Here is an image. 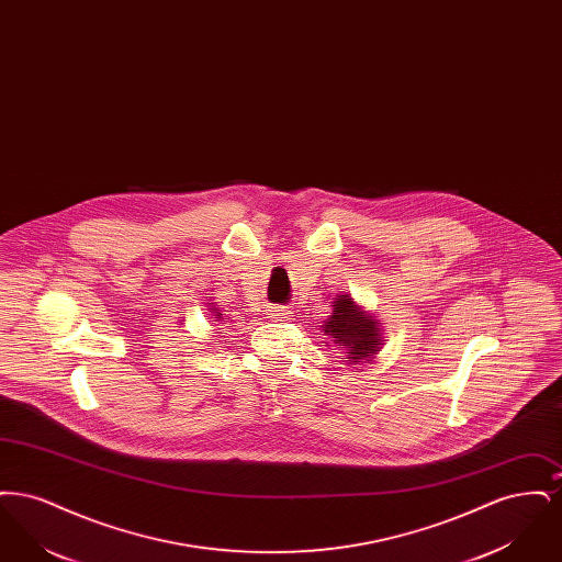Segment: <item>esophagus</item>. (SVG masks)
I'll list each match as a JSON object with an SVG mask.
<instances>
[{"label": "esophagus", "mask_w": 562, "mask_h": 562, "mask_svg": "<svg viewBox=\"0 0 562 562\" xmlns=\"http://www.w3.org/2000/svg\"><path fill=\"white\" fill-rule=\"evenodd\" d=\"M289 310L286 307H271L269 310V318H289Z\"/></svg>", "instance_id": "34e87169"}]
</instances>
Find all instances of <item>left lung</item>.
<instances>
[{
	"mask_svg": "<svg viewBox=\"0 0 562 562\" xmlns=\"http://www.w3.org/2000/svg\"><path fill=\"white\" fill-rule=\"evenodd\" d=\"M333 312L322 324L324 335L341 349L344 364L373 362L385 346L381 324L371 312L358 305L349 294H337L333 299ZM356 369V367H353ZM360 371V369H358Z\"/></svg>",
	"mask_w": 562,
	"mask_h": 562,
	"instance_id": "1",
	"label": "left lung"
}]
</instances>
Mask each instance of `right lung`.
I'll return each mask as SVG.
<instances>
[{"instance_id":"add662e5","label":"right lung","mask_w":562,"mask_h":562,"mask_svg":"<svg viewBox=\"0 0 562 562\" xmlns=\"http://www.w3.org/2000/svg\"><path fill=\"white\" fill-rule=\"evenodd\" d=\"M209 310H211V318H213V322L223 321V314H221L218 307H214V303H209Z\"/></svg>"}]
</instances>
